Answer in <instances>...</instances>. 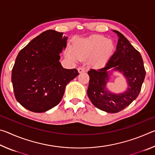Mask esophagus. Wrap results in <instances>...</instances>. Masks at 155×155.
<instances>
[{"label": "esophagus", "mask_w": 155, "mask_h": 155, "mask_svg": "<svg viewBox=\"0 0 155 155\" xmlns=\"http://www.w3.org/2000/svg\"><path fill=\"white\" fill-rule=\"evenodd\" d=\"M85 71V69L83 67H80L78 68V72L79 73H82V72H84Z\"/></svg>", "instance_id": "1"}]
</instances>
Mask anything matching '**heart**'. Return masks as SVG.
I'll list each match as a JSON object with an SVG mask.
<instances>
[{
    "label": "heart",
    "mask_w": 155,
    "mask_h": 155,
    "mask_svg": "<svg viewBox=\"0 0 155 155\" xmlns=\"http://www.w3.org/2000/svg\"><path fill=\"white\" fill-rule=\"evenodd\" d=\"M115 46L111 40L103 36H92L87 39H79L74 41L72 51L69 49L68 56L74 61L78 59H90L94 66H101L111 58Z\"/></svg>",
    "instance_id": "b5f03b06"
}]
</instances>
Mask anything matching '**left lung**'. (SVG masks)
Wrapping results in <instances>:
<instances>
[{
  "mask_svg": "<svg viewBox=\"0 0 155 155\" xmlns=\"http://www.w3.org/2000/svg\"><path fill=\"white\" fill-rule=\"evenodd\" d=\"M116 51L104 67L88 71L90 82L87 89L89 98L97 108L107 113H117L128 107L137 98L146 76L143 61L140 52L131 45L119 31ZM122 72L127 78L129 87L124 93L115 94L106 88L109 79L107 70Z\"/></svg>",
  "mask_w": 155,
  "mask_h": 155,
  "instance_id": "8db88e82",
  "label": "left lung"
}]
</instances>
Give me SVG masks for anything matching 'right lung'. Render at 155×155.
I'll return each mask as SVG.
<instances>
[{
	"instance_id": "obj_1",
	"label": "right lung",
	"mask_w": 155,
	"mask_h": 155,
	"mask_svg": "<svg viewBox=\"0 0 155 155\" xmlns=\"http://www.w3.org/2000/svg\"><path fill=\"white\" fill-rule=\"evenodd\" d=\"M64 33L48 30L19 52L12 72L17 101L25 109L42 113L61 101L67 84L77 77L76 69H65L59 61L66 47Z\"/></svg>"
}]
</instances>
